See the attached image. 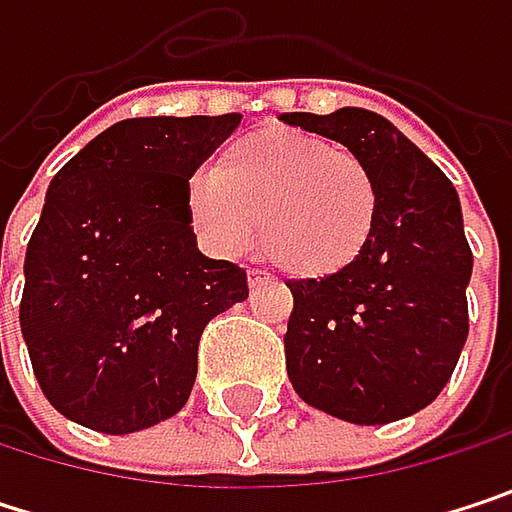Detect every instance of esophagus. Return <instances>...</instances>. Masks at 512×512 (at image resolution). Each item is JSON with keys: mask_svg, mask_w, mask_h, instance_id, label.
Instances as JSON below:
<instances>
[{"mask_svg": "<svg viewBox=\"0 0 512 512\" xmlns=\"http://www.w3.org/2000/svg\"><path fill=\"white\" fill-rule=\"evenodd\" d=\"M263 281H266V275H263V272L249 269V287H257V284H263Z\"/></svg>", "mask_w": 512, "mask_h": 512, "instance_id": "1", "label": "esophagus"}]
</instances>
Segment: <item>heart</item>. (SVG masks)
<instances>
[{"label": "heart", "mask_w": 512, "mask_h": 512, "mask_svg": "<svg viewBox=\"0 0 512 512\" xmlns=\"http://www.w3.org/2000/svg\"><path fill=\"white\" fill-rule=\"evenodd\" d=\"M376 180L347 151L287 127L237 139L216 171L186 186V216L210 255L260 249L293 278H329L367 249L376 225Z\"/></svg>", "instance_id": "heart-1"}]
</instances>
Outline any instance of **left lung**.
Listing matches in <instances>:
<instances>
[{
    "label": "left lung",
    "mask_w": 512,
    "mask_h": 512,
    "mask_svg": "<svg viewBox=\"0 0 512 512\" xmlns=\"http://www.w3.org/2000/svg\"><path fill=\"white\" fill-rule=\"evenodd\" d=\"M278 118L341 142L370 168L379 198L356 263L320 281H287V376L308 406L341 421L373 427L409 418L448 385L468 338L471 249L460 195L376 112L344 106Z\"/></svg>",
    "instance_id": "1"
}]
</instances>
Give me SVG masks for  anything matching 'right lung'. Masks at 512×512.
<instances>
[{
    "instance_id": "1",
    "label": "right lung",
    "mask_w": 512,
    "mask_h": 512,
    "mask_svg": "<svg viewBox=\"0 0 512 512\" xmlns=\"http://www.w3.org/2000/svg\"><path fill=\"white\" fill-rule=\"evenodd\" d=\"M243 115L130 118L52 177L26 249L20 329L52 406L124 436L177 415L204 326L249 296L237 263L198 252L186 186Z\"/></svg>"
}]
</instances>
